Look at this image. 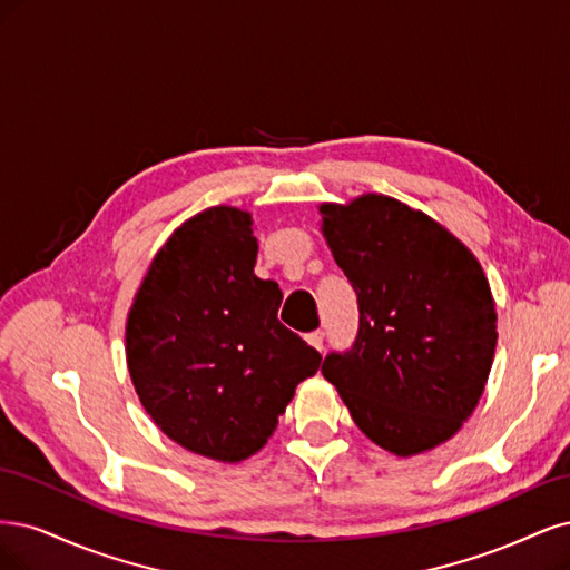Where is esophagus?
Masks as SVG:
<instances>
[{
  "label": "esophagus",
  "instance_id": "obj_1",
  "mask_svg": "<svg viewBox=\"0 0 570 570\" xmlns=\"http://www.w3.org/2000/svg\"><path fill=\"white\" fill-rule=\"evenodd\" d=\"M305 341L315 347V351H324V332H309L307 336H305Z\"/></svg>",
  "mask_w": 570,
  "mask_h": 570
}]
</instances>
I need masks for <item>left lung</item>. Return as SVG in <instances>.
<instances>
[{
	"mask_svg": "<svg viewBox=\"0 0 570 570\" xmlns=\"http://www.w3.org/2000/svg\"><path fill=\"white\" fill-rule=\"evenodd\" d=\"M320 213L360 309L353 347L324 357V379L383 450L410 456L445 443L479 405L498 345L483 267L435 219L391 196Z\"/></svg>",
	"mask_w": 570,
	"mask_h": 570,
	"instance_id": "obj_1",
	"label": "left lung"
}]
</instances>
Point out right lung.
Wrapping results in <instances>:
<instances>
[{"instance_id":"obj_1","label":"right lung","mask_w":570,"mask_h":570,"mask_svg":"<svg viewBox=\"0 0 570 570\" xmlns=\"http://www.w3.org/2000/svg\"><path fill=\"white\" fill-rule=\"evenodd\" d=\"M250 213L194 215L156 253L127 317L135 391L177 445L217 462L258 452L322 355L279 320L282 288L253 274Z\"/></svg>"}]
</instances>
